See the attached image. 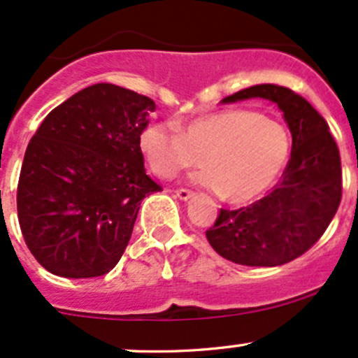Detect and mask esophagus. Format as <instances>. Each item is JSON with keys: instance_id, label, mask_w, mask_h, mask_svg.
Here are the masks:
<instances>
[{"instance_id": "obj_1", "label": "esophagus", "mask_w": 358, "mask_h": 358, "mask_svg": "<svg viewBox=\"0 0 358 358\" xmlns=\"http://www.w3.org/2000/svg\"><path fill=\"white\" fill-rule=\"evenodd\" d=\"M193 194H194L193 191H191V189H184V187H180V189H176V196L180 198V200H184V201L189 200V198L193 196Z\"/></svg>"}]
</instances>
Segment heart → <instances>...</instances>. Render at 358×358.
Wrapping results in <instances>:
<instances>
[{
    "label": "heart",
    "mask_w": 358,
    "mask_h": 358,
    "mask_svg": "<svg viewBox=\"0 0 358 358\" xmlns=\"http://www.w3.org/2000/svg\"><path fill=\"white\" fill-rule=\"evenodd\" d=\"M139 150L153 174L172 179L184 169L206 172L196 180L231 203H248L271 189L289 158L285 124L252 110H220L174 127L152 122L139 134Z\"/></svg>",
    "instance_id": "obj_1"
}]
</instances>
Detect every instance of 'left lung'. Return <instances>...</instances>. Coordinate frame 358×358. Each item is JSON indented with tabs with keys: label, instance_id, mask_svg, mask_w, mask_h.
<instances>
[{
	"label": "left lung",
	"instance_id": "left-lung-1",
	"mask_svg": "<svg viewBox=\"0 0 358 358\" xmlns=\"http://www.w3.org/2000/svg\"><path fill=\"white\" fill-rule=\"evenodd\" d=\"M264 98L281 108L291 131V157L274 189L238 210L220 208L206 231L224 259L250 267H275L319 241L341 201V158L324 117L303 96L278 84L246 87L222 103Z\"/></svg>",
	"mask_w": 358,
	"mask_h": 358
}]
</instances>
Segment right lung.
I'll use <instances>...</instances> for the list:
<instances>
[{
    "instance_id": "right-lung-1",
    "label": "right lung",
    "mask_w": 358,
    "mask_h": 358,
    "mask_svg": "<svg viewBox=\"0 0 358 358\" xmlns=\"http://www.w3.org/2000/svg\"><path fill=\"white\" fill-rule=\"evenodd\" d=\"M155 108L152 98L94 84L51 110L32 136L17 187L18 224L51 274L98 278L124 255L143 198L162 191L139 150Z\"/></svg>"
}]
</instances>
